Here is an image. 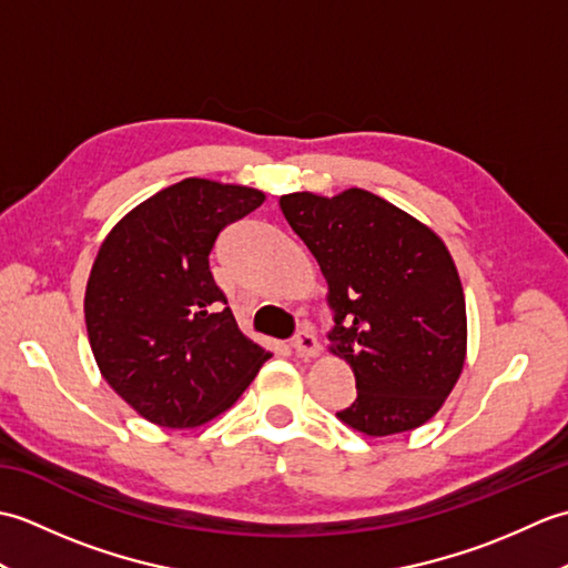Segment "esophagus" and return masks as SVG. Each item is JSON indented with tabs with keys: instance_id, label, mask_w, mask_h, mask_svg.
<instances>
[{
	"instance_id": "obj_1",
	"label": "esophagus",
	"mask_w": 568,
	"mask_h": 568,
	"mask_svg": "<svg viewBox=\"0 0 568 568\" xmlns=\"http://www.w3.org/2000/svg\"><path fill=\"white\" fill-rule=\"evenodd\" d=\"M291 346H293V352H295L297 356H303V358L317 356V352H320V344H317L315 334H312L310 327L300 329V332L293 336V339H291Z\"/></svg>"
}]
</instances>
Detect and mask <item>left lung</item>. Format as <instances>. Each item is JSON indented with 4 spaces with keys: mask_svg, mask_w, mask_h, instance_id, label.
I'll return each instance as SVG.
<instances>
[{
    "mask_svg": "<svg viewBox=\"0 0 568 568\" xmlns=\"http://www.w3.org/2000/svg\"><path fill=\"white\" fill-rule=\"evenodd\" d=\"M281 210L327 277L332 354L356 378L336 417L371 437L425 425L466 356L464 287L442 239L358 187L332 200L293 192Z\"/></svg>",
    "mask_w": 568,
    "mask_h": 568,
    "instance_id": "obj_1",
    "label": "left lung"
}]
</instances>
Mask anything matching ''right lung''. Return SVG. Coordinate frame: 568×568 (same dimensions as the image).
<instances>
[{
    "mask_svg": "<svg viewBox=\"0 0 568 568\" xmlns=\"http://www.w3.org/2000/svg\"><path fill=\"white\" fill-rule=\"evenodd\" d=\"M263 200L187 178L104 239L84 293L90 346L104 381L153 425L183 429L224 413L271 358L239 332L210 271L216 236Z\"/></svg>",
    "mask_w": 568,
    "mask_h": 568,
    "instance_id": "obj_1",
    "label": "right lung"
}]
</instances>
